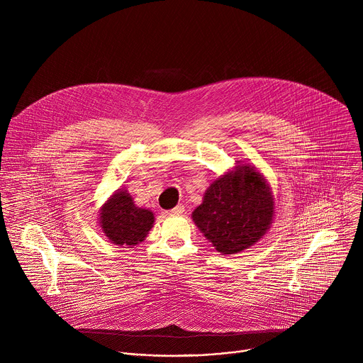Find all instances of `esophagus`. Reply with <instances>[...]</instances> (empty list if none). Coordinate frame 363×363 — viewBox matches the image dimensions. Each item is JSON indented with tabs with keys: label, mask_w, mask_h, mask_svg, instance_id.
Instances as JSON below:
<instances>
[{
	"label": "esophagus",
	"mask_w": 363,
	"mask_h": 363,
	"mask_svg": "<svg viewBox=\"0 0 363 363\" xmlns=\"http://www.w3.org/2000/svg\"><path fill=\"white\" fill-rule=\"evenodd\" d=\"M184 211H185V210H184V205H181V203H179V205H177V206H175V208H172V210L167 211L165 214H167V216H181Z\"/></svg>",
	"instance_id": "1"
}]
</instances>
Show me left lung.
Listing matches in <instances>:
<instances>
[{"label":"left lung","instance_id":"1","mask_svg":"<svg viewBox=\"0 0 363 363\" xmlns=\"http://www.w3.org/2000/svg\"><path fill=\"white\" fill-rule=\"evenodd\" d=\"M273 216L269 185L252 168L241 167L211 184L192 220L218 252L234 254L260 240Z\"/></svg>","mask_w":363,"mask_h":363}]
</instances>
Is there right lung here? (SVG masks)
I'll use <instances>...</instances> for the list:
<instances>
[{"label":"right lung","instance_id":"obj_1","mask_svg":"<svg viewBox=\"0 0 363 363\" xmlns=\"http://www.w3.org/2000/svg\"><path fill=\"white\" fill-rule=\"evenodd\" d=\"M153 220V214L136 206L125 191L112 195L100 213V227L116 245L133 247L142 242L152 228Z\"/></svg>","mask_w":363,"mask_h":363}]
</instances>
